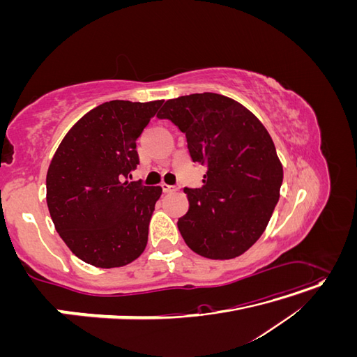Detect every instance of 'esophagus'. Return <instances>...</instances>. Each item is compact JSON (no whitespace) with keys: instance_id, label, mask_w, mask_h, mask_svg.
Segmentation results:
<instances>
[{"instance_id":"1","label":"esophagus","mask_w":357,"mask_h":357,"mask_svg":"<svg viewBox=\"0 0 357 357\" xmlns=\"http://www.w3.org/2000/svg\"><path fill=\"white\" fill-rule=\"evenodd\" d=\"M162 190L164 192H176V190H178V188L177 186H172V185H167V183H162Z\"/></svg>"}]
</instances>
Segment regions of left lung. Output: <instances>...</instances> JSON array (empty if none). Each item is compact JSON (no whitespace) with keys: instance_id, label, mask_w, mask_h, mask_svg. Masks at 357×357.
I'll return each instance as SVG.
<instances>
[{"instance_id":"8db88e82","label":"left lung","mask_w":357,"mask_h":357,"mask_svg":"<svg viewBox=\"0 0 357 357\" xmlns=\"http://www.w3.org/2000/svg\"><path fill=\"white\" fill-rule=\"evenodd\" d=\"M158 117L178 126L192 160L207 167L199 189L185 188L183 240L208 259L243 255L261 238L280 198L283 167L271 135L243 104L211 92L168 100Z\"/></svg>"}]
</instances>
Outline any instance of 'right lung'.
I'll return each instance as SVG.
<instances>
[{
	"label": "right lung",
	"instance_id": "1",
	"mask_svg": "<svg viewBox=\"0 0 357 357\" xmlns=\"http://www.w3.org/2000/svg\"><path fill=\"white\" fill-rule=\"evenodd\" d=\"M162 100H114L95 107L63 137L47 169L46 199L70 250L98 268L131 264L147 245L160 186L129 181L137 138Z\"/></svg>",
	"mask_w": 357,
	"mask_h": 357
}]
</instances>
